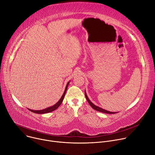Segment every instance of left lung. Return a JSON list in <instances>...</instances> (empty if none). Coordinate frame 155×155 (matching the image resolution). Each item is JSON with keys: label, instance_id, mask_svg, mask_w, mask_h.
Wrapping results in <instances>:
<instances>
[{"label": "left lung", "instance_id": "left-lung-1", "mask_svg": "<svg viewBox=\"0 0 155 155\" xmlns=\"http://www.w3.org/2000/svg\"><path fill=\"white\" fill-rule=\"evenodd\" d=\"M84 94H85V97H86V99L87 101L88 102V103H89V104L91 105V107H92L93 109H94V110H97V111H98V112H102V113L109 114H114L118 113V112H109V111H107V110H104V109H103V108H101V107H97V106L95 105L94 104H93V103H92V102L90 101V100L89 99V98L87 97V95H86V93L85 91H84Z\"/></svg>", "mask_w": 155, "mask_h": 155}]
</instances>
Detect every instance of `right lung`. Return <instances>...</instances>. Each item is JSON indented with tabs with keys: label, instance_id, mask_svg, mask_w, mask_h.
<instances>
[{
	"label": "right lung",
	"instance_id": "1",
	"mask_svg": "<svg viewBox=\"0 0 155 155\" xmlns=\"http://www.w3.org/2000/svg\"><path fill=\"white\" fill-rule=\"evenodd\" d=\"M70 81H69L67 84V85H66V87H65V91L62 96V97H61V99H59V101L56 104H54L53 106H51V107H48L45 109H43V110H31V109H29L28 108V110H29L31 112H34V113H35V114H47V113H50V112H51L53 111H54V110H55L56 109H57L59 105L61 104V103L63 101V99L64 98V96H65V93H66V91H67V89H68V85L69 84Z\"/></svg>",
	"mask_w": 155,
	"mask_h": 155
}]
</instances>
